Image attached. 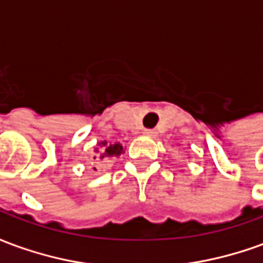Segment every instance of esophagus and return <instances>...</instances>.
<instances>
[{"mask_svg": "<svg viewBox=\"0 0 263 263\" xmlns=\"http://www.w3.org/2000/svg\"><path fill=\"white\" fill-rule=\"evenodd\" d=\"M143 134H145V135H148V137H155V134H156V132H155L154 129H145Z\"/></svg>", "mask_w": 263, "mask_h": 263, "instance_id": "esophagus-1", "label": "esophagus"}]
</instances>
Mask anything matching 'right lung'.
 Instances as JSON below:
<instances>
[{"instance_id":"add662e5","label":"right lung","mask_w":263,"mask_h":263,"mask_svg":"<svg viewBox=\"0 0 263 263\" xmlns=\"http://www.w3.org/2000/svg\"><path fill=\"white\" fill-rule=\"evenodd\" d=\"M100 149H96V152L100 154V159H104V158H114V156H120L121 154H124V148H122V145L121 143H108L107 141H104V142H100ZM97 156H94V159H96ZM94 171H96V167H94Z\"/></svg>"}]
</instances>
